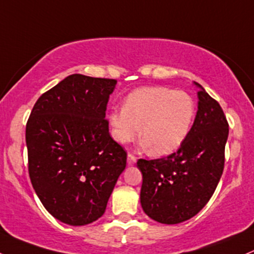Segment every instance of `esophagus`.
Returning <instances> with one entry per match:
<instances>
[{
  "mask_svg": "<svg viewBox=\"0 0 254 254\" xmlns=\"http://www.w3.org/2000/svg\"><path fill=\"white\" fill-rule=\"evenodd\" d=\"M136 160H137V159H136L135 155L127 154V164H129V165H133V164L136 163Z\"/></svg>",
  "mask_w": 254,
  "mask_h": 254,
  "instance_id": "34e87169",
  "label": "esophagus"
}]
</instances>
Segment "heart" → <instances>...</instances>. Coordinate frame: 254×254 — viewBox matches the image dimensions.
I'll return each instance as SVG.
<instances>
[{
    "instance_id": "heart-1",
    "label": "heart",
    "mask_w": 254,
    "mask_h": 254,
    "mask_svg": "<svg viewBox=\"0 0 254 254\" xmlns=\"http://www.w3.org/2000/svg\"><path fill=\"white\" fill-rule=\"evenodd\" d=\"M195 116L193 99L185 91L165 86H147L133 90L124 107L108 113L112 137L127 143L140 133L153 155H168L182 146Z\"/></svg>"
}]
</instances>
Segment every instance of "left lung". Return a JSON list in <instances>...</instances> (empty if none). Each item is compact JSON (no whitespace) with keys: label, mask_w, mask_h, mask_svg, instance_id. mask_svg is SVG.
I'll use <instances>...</instances> for the list:
<instances>
[{"label":"left lung","mask_w":254,"mask_h":254,"mask_svg":"<svg viewBox=\"0 0 254 254\" xmlns=\"http://www.w3.org/2000/svg\"><path fill=\"white\" fill-rule=\"evenodd\" d=\"M197 112L188 136L169 157L137 161L141 206L163 224H178L199 213L216 190L224 169L229 125L222 107L199 83Z\"/></svg>","instance_id":"1"}]
</instances>
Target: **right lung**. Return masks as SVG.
<instances>
[{
    "label": "right lung",
    "mask_w": 254,
    "mask_h": 254,
    "mask_svg": "<svg viewBox=\"0 0 254 254\" xmlns=\"http://www.w3.org/2000/svg\"><path fill=\"white\" fill-rule=\"evenodd\" d=\"M116 84L71 74L37 100L27 121L32 187L46 210L65 224L99 219L127 166V153L105 119Z\"/></svg>",
    "instance_id": "right-lung-1"
}]
</instances>
